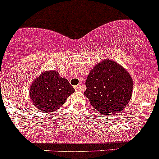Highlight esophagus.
Segmentation results:
<instances>
[{
	"instance_id": "1",
	"label": "esophagus",
	"mask_w": 159,
	"mask_h": 159,
	"mask_svg": "<svg viewBox=\"0 0 159 159\" xmlns=\"http://www.w3.org/2000/svg\"><path fill=\"white\" fill-rule=\"evenodd\" d=\"M75 89L76 91H80V89H81V84H78V85L75 86Z\"/></svg>"
}]
</instances>
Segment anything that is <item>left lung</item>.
<instances>
[{
    "label": "left lung",
    "mask_w": 159,
    "mask_h": 159,
    "mask_svg": "<svg viewBox=\"0 0 159 159\" xmlns=\"http://www.w3.org/2000/svg\"><path fill=\"white\" fill-rule=\"evenodd\" d=\"M84 96L91 105L105 115L121 111L129 104L133 80L127 70L110 59H105L90 70Z\"/></svg>",
    "instance_id": "8db88e82"
}]
</instances>
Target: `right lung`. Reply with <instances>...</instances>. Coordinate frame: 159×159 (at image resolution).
Instances as JSON below:
<instances>
[{"instance_id": "1", "label": "right lung", "mask_w": 159, "mask_h": 159, "mask_svg": "<svg viewBox=\"0 0 159 159\" xmlns=\"http://www.w3.org/2000/svg\"><path fill=\"white\" fill-rule=\"evenodd\" d=\"M75 89L56 70L43 71L30 84L29 96L33 105L44 113L54 112L62 106Z\"/></svg>"}]
</instances>
